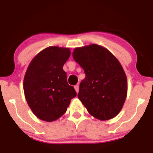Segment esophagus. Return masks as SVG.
<instances>
[{
    "instance_id": "esophagus-1",
    "label": "esophagus",
    "mask_w": 153,
    "mask_h": 153,
    "mask_svg": "<svg viewBox=\"0 0 153 153\" xmlns=\"http://www.w3.org/2000/svg\"><path fill=\"white\" fill-rule=\"evenodd\" d=\"M75 91H76L77 93H78V91H79V85H75Z\"/></svg>"
}]
</instances>
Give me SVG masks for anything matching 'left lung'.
Here are the masks:
<instances>
[{
  "mask_svg": "<svg viewBox=\"0 0 153 153\" xmlns=\"http://www.w3.org/2000/svg\"><path fill=\"white\" fill-rule=\"evenodd\" d=\"M73 59L84 70L78 97L92 116L115 117L127 95V78L121 65L107 48L97 44L75 48Z\"/></svg>",
  "mask_w": 153,
  "mask_h": 153,
  "instance_id": "obj_1",
  "label": "left lung"
}]
</instances>
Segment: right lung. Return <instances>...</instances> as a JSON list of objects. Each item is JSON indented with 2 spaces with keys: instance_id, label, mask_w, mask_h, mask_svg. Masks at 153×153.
Returning <instances> with one entry per match:
<instances>
[{
  "instance_id": "obj_1",
  "label": "right lung",
  "mask_w": 153,
  "mask_h": 153,
  "mask_svg": "<svg viewBox=\"0 0 153 153\" xmlns=\"http://www.w3.org/2000/svg\"><path fill=\"white\" fill-rule=\"evenodd\" d=\"M70 48L50 46L33 59L25 75L23 88L27 102L37 117L52 122L62 116L76 97L63 70Z\"/></svg>"
}]
</instances>
